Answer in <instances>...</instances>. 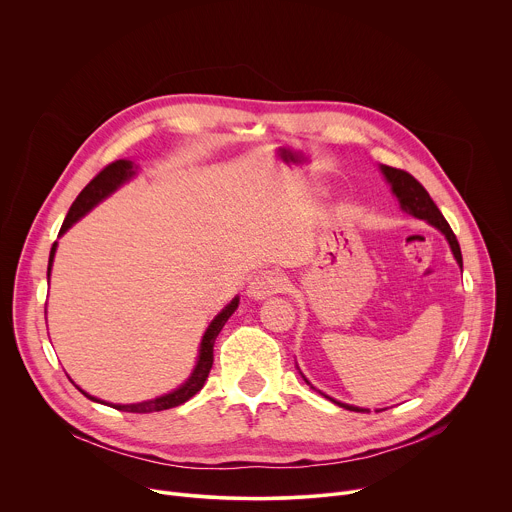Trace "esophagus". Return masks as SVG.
I'll list each match as a JSON object with an SVG mask.
<instances>
[{
	"label": "esophagus",
	"instance_id": "obj_1",
	"mask_svg": "<svg viewBox=\"0 0 512 512\" xmlns=\"http://www.w3.org/2000/svg\"><path fill=\"white\" fill-rule=\"evenodd\" d=\"M285 287V279L281 273L277 271H261L257 273L251 281H249V287H247V296L251 300H267L275 294H281Z\"/></svg>",
	"mask_w": 512,
	"mask_h": 512
}]
</instances>
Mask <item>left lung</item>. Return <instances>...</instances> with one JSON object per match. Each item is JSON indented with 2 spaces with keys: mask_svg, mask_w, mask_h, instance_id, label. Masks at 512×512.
<instances>
[{
  "mask_svg": "<svg viewBox=\"0 0 512 512\" xmlns=\"http://www.w3.org/2000/svg\"><path fill=\"white\" fill-rule=\"evenodd\" d=\"M381 172H383V176H385V180L389 182V186H391V190H393V194L397 196V200H399V206H401V210L403 212H407V214H411V216H415V218H419V221H425V223H429L431 227H435L437 231H440L446 239H448V243H450V249H452V253H454V259L458 261V265L462 267V251H460V243H458V239H456V235H454V231L450 229V225H448V221L444 218V214L440 212V208L435 206V202L431 200V196L427 194V190L411 176V174H407V172H403V170H397V168H391V166H385V164H381ZM304 381L308 383V379L304 377ZM310 385V383H308ZM324 397H328V395H324ZM332 403H336V405H340V407H344V409H348V411H358V413H369V409H362V407H354V405H346V403H340V401H336V399H332V397H328ZM377 411H383V409H377Z\"/></svg>",
  "mask_w": 512,
  "mask_h": 512,
  "instance_id": "1",
  "label": "left lung"
}]
</instances>
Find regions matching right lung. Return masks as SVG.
Instances as JSON below:
<instances>
[{
  "instance_id": "right-lung-1",
  "label": "right lung",
  "mask_w": 512,
  "mask_h": 512,
  "mask_svg": "<svg viewBox=\"0 0 512 512\" xmlns=\"http://www.w3.org/2000/svg\"><path fill=\"white\" fill-rule=\"evenodd\" d=\"M137 174V166L131 162V160H117L113 164H109L107 168H103L85 188L83 192L77 196V200L72 202V206L68 208V214L64 218L62 223V229L58 235H64L72 225H75L77 221H81V218L91 212L99 202H103L107 196H111L119 186H123L125 182H129L133 176ZM56 245H52L50 249V259H48V279H50V271H52V263H54V255H56ZM239 308V296H235L231 300V304H227L221 312H218L214 316V320L208 324L202 340H200V350H198V358H196V364H194V371L190 373V377L174 391L162 395V397H156V399H150V401H141V403H127V405H117V403H105L89 393H85L81 387H77L87 399L95 401V403H103V405H109L113 409H119V411H127V413H154V411H164V409H172V407H178L182 403H186L188 399H192L202 387H204V381L212 369V360H214V354H212V348H214V340L218 336V332L223 330V326L227 324V320L235 314V310Z\"/></svg>"
}]
</instances>
